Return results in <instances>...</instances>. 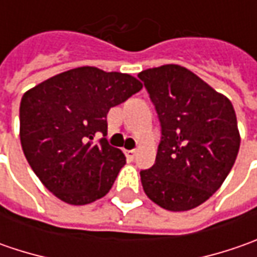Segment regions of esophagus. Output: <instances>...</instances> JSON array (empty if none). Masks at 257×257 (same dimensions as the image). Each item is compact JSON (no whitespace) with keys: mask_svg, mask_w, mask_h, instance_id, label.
I'll use <instances>...</instances> for the list:
<instances>
[{"mask_svg":"<svg viewBox=\"0 0 257 257\" xmlns=\"http://www.w3.org/2000/svg\"><path fill=\"white\" fill-rule=\"evenodd\" d=\"M124 153H125V157H127L130 162H132L134 157H136V150H125Z\"/></svg>","mask_w":257,"mask_h":257,"instance_id":"esophagus-1","label":"esophagus"}]
</instances>
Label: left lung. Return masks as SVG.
<instances>
[{
  "label": "left lung",
  "instance_id": "8db88e82",
  "mask_svg": "<svg viewBox=\"0 0 257 257\" xmlns=\"http://www.w3.org/2000/svg\"><path fill=\"white\" fill-rule=\"evenodd\" d=\"M162 127L156 162L140 172L144 193L170 212L190 210L232 170L240 136L232 103L182 65L139 74Z\"/></svg>",
  "mask_w": 257,
  "mask_h": 257
}]
</instances>
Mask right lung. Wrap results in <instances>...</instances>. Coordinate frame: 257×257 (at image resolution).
<instances>
[{
    "label": "right lung",
    "instance_id": "right-lung-1",
    "mask_svg": "<svg viewBox=\"0 0 257 257\" xmlns=\"http://www.w3.org/2000/svg\"><path fill=\"white\" fill-rule=\"evenodd\" d=\"M130 74L78 67L28 90L20 104L25 159L50 192L68 204H88L110 192L125 164L107 139V113L142 90ZM103 134L98 144L93 137Z\"/></svg>",
    "mask_w": 257,
    "mask_h": 257
}]
</instances>
